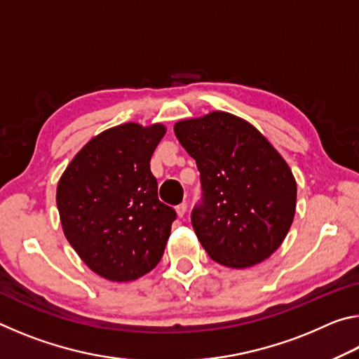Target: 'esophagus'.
<instances>
[{"label": "esophagus", "instance_id": "1", "mask_svg": "<svg viewBox=\"0 0 359 359\" xmlns=\"http://www.w3.org/2000/svg\"><path fill=\"white\" fill-rule=\"evenodd\" d=\"M175 210H177V215H179V218H184V217H185V214H187V204H185V203L179 204L177 208H175Z\"/></svg>", "mask_w": 359, "mask_h": 359}]
</instances>
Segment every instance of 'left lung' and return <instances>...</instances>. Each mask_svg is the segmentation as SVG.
<instances>
[{
    "label": "left lung",
    "instance_id": "1",
    "mask_svg": "<svg viewBox=\"0 0 359 359\" xmlns=\"http://www.w3.org/2000/svg\"><path fill=\"white\" fill-rule=\"evenodd\" d=\"M174 133L199 171L203 194L191 224L209 257L236 269L269 258L296 209V182L283 158L257 128L226 112L177 121Z\"/></svg>",
    "mask_w": 359,
    "mask_h": 359
}]
</instances>
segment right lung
Listing matches in <instances>:
<instances>
[{
  "label": "right lung",
  "mask_w": 359,
  "mask_h": 359,
  "mask_svg": "<svg viewBox=\"0 0 359 359\" xmlns=\"http://www.w3.org/2000/svg\"><path fill=\"white\" fill-rule=\"evenodd\" d=\"M163 125L125 123L93 137L66 168L57 205L66 239L96 274L128 282L160 263L172 208L158 199L150 158Z\"/></svg>",
  "instance_id": "right-lung-1"
}]
</instances>
